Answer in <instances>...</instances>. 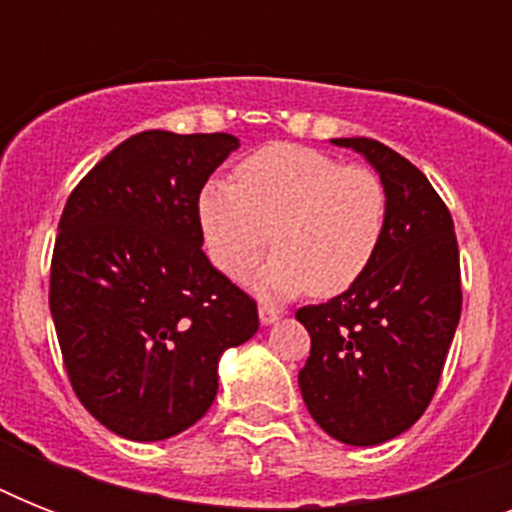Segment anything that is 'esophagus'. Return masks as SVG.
Masks as SVG:
<instances>
[{"instance_id": "obj_1", "label": "esophagus", "mask_w": 512, "mask_h": 512, "mask_svg": "<svg viewBox=\"0 0 512 512\" xmlns=\"http://www.w3.org/2000/svg\"><path fill=\"white\" fill-rule=\"evenodd\" d=\"M257 313H260V321H263V324H273V321L281 316L279 308H276V305H271V303H260Z\"/></svg>"}]
</instances>
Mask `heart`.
I'll return each mask as SVG.
<instances>
[{
    "label": "heart",
    "mask_w": 512,
    "mask_h": 512,
    "mask_svg": "<svg viewBox=\"0 0 512 512\" xmlns=\"http://www.w3.org/2000/svg\"><path fill=\"white\" fill-rule=\"evenodd\" d=\"M196 209L217 271L241 279L273 241L279 255L260 273V292L308 289L316 297H335L377 257L388 191L366 164H342L319 148L271 143L236 167V185H204Z\"/></svg>",
    "instance_id": "obj_1"
}]
</instances>
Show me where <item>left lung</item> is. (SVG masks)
<instances>
[{"mask_svg": "<svg viewBox=\"0 0 512 512\" xmlns=\"http://www.w3.org/2000/svg\"><path fill=\"white\" fill-rule=\"evenodd\" d=\"M335 143L377 167L388 220L369 271L295 313L311 335L297 380L329 436L374 446L412 428L436 396L462 311L460 249L449 207L409 159L372 138Z\"/></svg>", "mask_w": 512, "mask_h": 512, "instance_id": "8db88e82", "label": "left lung"}]
</instances>
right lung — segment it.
Here are the masks:
<instances>
[{
    "mask_svg": "<svg viewBox=\"0 0 512 512\" xmlns=\"http://www.w3.org/2000/svg\"><path fill=\"white\" fill-rule=\"evenodd\" d=\"M239 140L146 130L68 196L50 311L68 382L116 436L162 441L217 396V358L255 335L257 303L204 255L199 193Z\"/></svg>",
    "mask_w": 512,
    "mask_h": 512,
    "instance_id": "obj_1",
    "label": "right lung"
}]
</instances>
